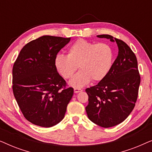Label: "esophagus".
I'll return each mask as SVG.
<instances>
[{
  "label": "esophagus",
  "instance_id": "34e87169",
  "mask_svg": "<svg viewBox=\"0 0 152 152\" xmlns=\"http://www.w3.org/2000/svg\"><path fill=\"white\" fill-rule=\"evenodd\" d=\"M82 89H80V88H74L75 93H77L82 92Z\"/></svg>",
  "mask_w": 152,
  "mask_h": 152
}]
</instances>
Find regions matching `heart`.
<instances>
[{"mask_svg":"<svg viewBox=\"0 0 152 152\" xmlns=\"http://www.w3.org/2000/svg\"><path fill=\"white\" fill-rule=\"evenodd\" d=\"M113 52L109 44L95 43L79 39L68 49V55H57L54 65L57 71L65 79L72 77L77 68L79 71L68 84L76 88L84 87L93 80H104L111 69Z\"/></svg>","mask_w":152,"mask_h":152,"instance_id":"b5f03b06","label":"heart"}]
</instances>
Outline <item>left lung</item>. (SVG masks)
I'll list each match as a JSON object with an SVG mask.
<instances>
[{
	"instance_id": "8db88e82",
	"label": "left lung",
	"mask_w": 152,
	"mask_h": 152,
	"mask_svg": "<svg viewBox=\"0 0 152 152\" xmlns=\"http://www.w3.org/2000/svg\"><path fill=\"white\" fill-rule=\"evenodd\" d=\"M97 37L116 42L118 55L106 77L86 89L88 95L86 111L93 123L109 128L121 123L132 113L138 97L140 77L136 55L126 43L109 34Z\"/></svg>"
}]
</instances>
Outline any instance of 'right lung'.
Returning a JSON list of instances; mask_svg holds the SVG:
<instances>
[{"label":"right lung","mask_w":152,"mask_h":152,"mask_svg":"<svg viewBox=\"0 0 152 152\" xmlns=\"http://www.w3.org/2000/svg\"><path fill=\"white\" fill-rule=\"evenodd\" d=\"M70 38L45 35L20 50L12 69L14 95L24 117L31 123L51 127L64 119L73 88H64L54 59Z\"/></svg>","instance_id":"1"}]
</instances>
